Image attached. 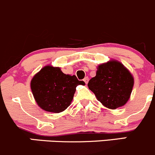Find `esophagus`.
<instances>
[{
	"instance_id": "34e87169",
	"label": "esophagus",
	"mask_w": 155,
	"mask_h": 155,
	"mask_svg": "<svg viewBox=\"0 0 155 155\" xmlns=\"http://www.w3.org/2000/svg\"><path fill=\"white\" fill-rule=\"evenodd\" d=\"M84 83H85L86 84H87V83H88V81H89V78H85L84 79Z\"/></svg>"
}]
</instances>
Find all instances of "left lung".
Returning a JSON list of instances; mask_svg holds the SVG:
<instances>
[{
	"label": "left lung",
	"mask_w": 155,
	"mask_h": 155,
	"mask_svg": "<svg viewBox=\"0 0 155 155\" xmlns=\"http://www.w3.org/2000/svg\"><path fill=\"white\" fill-rule=\"evenodd\" d=\"M133 83L130 71L120 62L111 61L99 65L87 85L104 106L115 109L127 102Z\"/></svg>",
	"instance_id": "1"
}]
</instances>
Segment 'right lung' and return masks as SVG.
<instances>
[{
  "mask_svg": "<svg viewBox=\"0 0 155 155\" xmlns=\"http://www.w3.org/2000/svg\"><path fill=\"white\" fill-rule=\"evenodd\" d=\"M85 84L75 75H68L59 68L45 66L31 81V89L38 105L42 109L59 113L66 109L72 101L76 87Z\"/></svg>",
  "mask_w": 155,
  "mask_h": 155,
  "instance_id": "add662e5",
  "label": "right lung"
}]
</instances>
